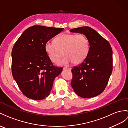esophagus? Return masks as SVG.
I'll return each instance as SVG.
<instances>
[{"label": "esophagus", "mask_w": 128, "mask_h": 128, "mask_svg": "<svg viewBox=\"0 0 128 128\" xmlns=\"http://www.w3.org/2000/svg\"><path fill=\"white\" fill-rule=\"evenodd\" d=\"M63 70H70L71 69L70 68H68V67H64V68H63Z\"/></svg>", "instance_id": "1"}]
</instances>
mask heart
I'll list each match as a JSON object with an SVG mask.
<instances>
[{"label":"heart","mask_w":128,"mask_h":128,"mask_svg":"<svg viewBox=\"0 0 128 128\" xmlns=\"http://www.w3.org/2000/svg\"><path fill=\"white\" fill-rule=\"evenodd\" d=\"M45 50L48 57L57 63L65 56L59 64H67L70 62L79 64L85 60L89 51V42L83 34H62L54 39V43L47 42Z\"/></svg>","instance_id":"1"}]
</instances>
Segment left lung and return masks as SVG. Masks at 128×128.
Returning a JSON list of instances; mask_svg holds the SVG:
<instances>
[{
  "label": "left lung",
  "instance_id": "8db88e82",
  "mask_svg": "<svg viewBox=\"0 0 128 128\" xmlns=\"http://www.w3.org/2000/svg\"><path fill=\"white\" fill-rule=\"evenodd\" d=\"M70 32L83 34L88 40L87 57L72 69L71 86L81 97L90 98L104 91L112 71V50L110 43L88 26L74 28Z\"/></svg>",
  "mask_w": 128,
  "mask_h": 128
}]
</instances>
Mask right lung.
I'll return each instance as SVG.
<instances>
[{"mask_svg": "<svg viewBox=\"0 0 128 128\" xmlns=\"http://www.w3.org/2000/svg\"><path fill=\"white\" fill-rule=\"evenodd\" d=\"M64 29L41 26L28 28L12 50V74L23 94L35 100L49 94L54 79L62 71L55 67L45 50V44Z\"/></svg>", "mask_w": 128, "mask_h": 128, "instance_id": "obj_1", "label": "right lung"}]
</instances>
